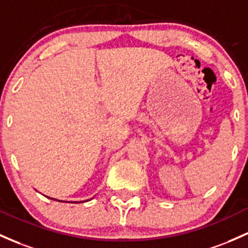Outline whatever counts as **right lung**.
I'll return each mask as SVG.
<instances>
[{
    "label": "right lung",
    "mask_w": 248,
    "mask_h": 248,
    "mask_svg": "<svg viewBox=\"0 0 248 248\" xmlns=\"http://www.w3.org/2000/svg\"><path fill=\"white\" fill-rule=\"evenodd\" d=\"M54 200H55V199H54Z\"/></svg>",
    "instance_id": "add662e5"
}]
</instances>
